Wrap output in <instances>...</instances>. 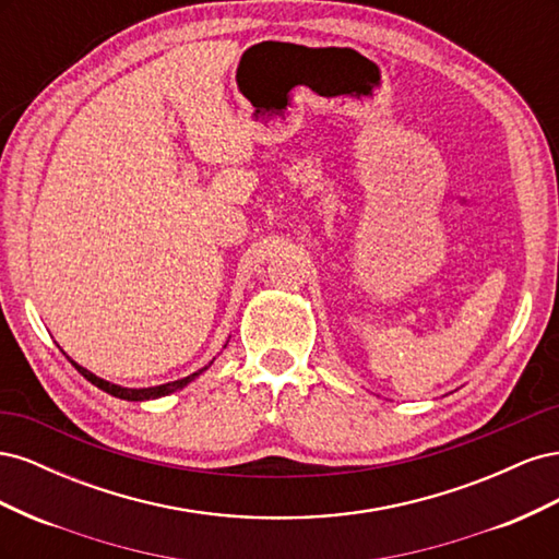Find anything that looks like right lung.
I'll use <instances>...</instances> for the list:
<instances>
[{"instance_id":"right-lung-1","label":"right lung","mask_w":559,"mask_h":559,"mask_svg":"<svg viewBox=\"0 0 559 559\" xmlns=\"http://www.w3.org/2000/svg\"><path fill=\"white\" fill-rule=\"evenodd\" d=\"M226 345H228V341H226ZM224 345V347H226ZM70 359V357H67ZM72 361V366L79 370V373L86 378L91 384H95L97 389H103V392H107V394H111V396H116V399H123V401H154V399H163V396H170V394H175V392H179V389H183L186 384H191L195 378H200L202 373H205V370L214 364V359L207 364V366H202L200 370H195V373H191V376H186V378H181V380H175V382H165V384H156V386H121V384H114V382H107V380H103V378H97L95 373H91L88 368H83V366H79L74 359H70Z\"/></svg>"}]
</instances>
